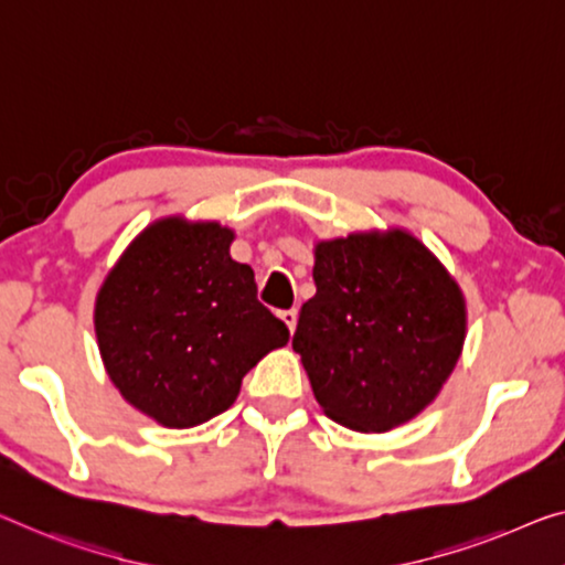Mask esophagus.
Here are the masks:
<instances>
[{
    "label": "esophagus",
    "mask_w": 565,
    "mask_h": 565,
    "mask_svg": "<svg viewBox=\"0 0 565 565\" xmlns=\"http://www.w3.org/2000/svg\"><path fill=\"white\" fill-rule=\"evenodd\" d=\"M279 317L284 319V324L289 327V332H294L297 330V319H299V315H297V309H284V311H279Z\"/></svg>",
    "instance_id": "esophagus-1"
}]
</instances>
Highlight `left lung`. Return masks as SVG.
<instances>
[{
	"mask_svg": "<svg viewBox=\"0 0 565 565\" xmlns=\"http://www.w3.org/2000/svg\"><path fill=\"white\" fill-rule=\"evenodd\" d=\"M317 294L291 348L327 416L385 434L431 406L457 367L467 301L444 264L403 228L317 241Z\"/></svg>",
	"mask_w": 565,
	"mask_h": 565,
	"instance_id": "1",
	"label": "left lung"
}]
</instances>
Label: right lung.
Returning a JSON list of instances; mask_svg holds the SVG:
<instances>
[{"label": "right lung", "instance_id": "right-lung-1", "mask_svg": "<svg viewBox=\"0 0 565 565\" xmlns=\"http://www.w3.org/2000/svg\"><path fill=\"white\" fill-rule=\"evenodd\" d=\"M215 221L159 217L134 238L96 294L100 360L126 403L167 428L228 411L243 375L289 342L256 299L254 268L231 258Z\"/></svg>", "mask_w": 565, "mask_h": 565}]
</instances>
